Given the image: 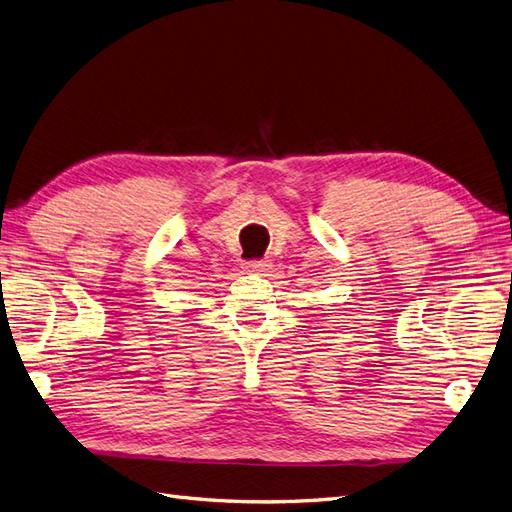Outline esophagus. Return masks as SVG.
Returning <instances> with one entry per match:
<instances>
[{
	"mask_svg": "<svg viewBox=\"0 0 512 512\" xmlns=\"http://www.w3.org/2000/svg\"><path fill=\"white\" fill-rule=\"evenodd\" d=\"M245 267L250 269L252 273H267V271L271 269V262H269V260H262V258H258V260L245 262Z\"/></svg>",
	"mask_w": 512,
	"mask_h": 512,
	"instance_id": "esophagus-1",
	"label": "esophagus"
}]
</instances>
